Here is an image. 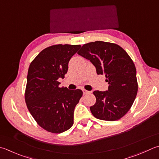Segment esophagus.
<instances>
[{
  "mask_svg": "<svg viewBox=\"0 0 159 159\" xmlns=\"http://www.w3.org/2000/svg\"><path fill=\"white\" fill-rule=\"evenodd\" d=\"M82 91H83V93H84V94H88V93H91V91H86V90H85V89H83Z\"/></svg>",
  "mask_w": 159,
  "mask_h": 159,
  "instance_id": "34e87169",
  "label": "esophagus"
}]
</instances>
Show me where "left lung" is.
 <instances>
[{"label":"left lung","mask_w":159,"mask_h":159,"mask_svg":"<svg viewBox=\"0 0 159 159\" xmlns=\"http://www.w3.org/2000/svg\"><path fill=\"white\" fill-rule=\"evenodd\" d=\"M78 55L90 60L98 75H105L107 91H95L96 98L90 107L94 117L115 121L123 117L132 106L138 92L136 69L125 50L116 43L97 41L84 45Z\"/></svg>","instance_id":"1"}]
</instances>
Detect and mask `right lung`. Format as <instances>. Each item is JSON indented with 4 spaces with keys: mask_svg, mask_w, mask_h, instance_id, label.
<instances>
[{
    "mask_svg": "<svg viewBox=\"0 0 159 159\" xmlns=\"http://www.w3.org/2000/svg\"><path fill=\"white\" fill-rule=\"evenodd\" d=\"M80 45L59 44L43 50L29 66L25 100L30 113L40 127L59 134L73 126L75 107L82 90L59 88V78H64L68 62Z\"/></svg>",
    "mask_w": 159,
    "mask_h": 159,
    "instance_id": "add662e5",
    "label": "right lung"
}]
</instances>
